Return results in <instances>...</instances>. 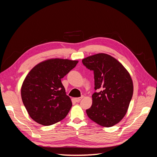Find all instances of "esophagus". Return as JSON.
Returning <instances> with one entry per match:
<instances>
[{"label": "esophagus", "instance_id": "obj_1", "mask_svg": "<svg viewBox=\"0 0 157 157\" xmlns=\"http://www.w3.org/2000/svg\"><path fill=\"white\" fill-rule=\"evenodd\" d=\"M82 99V97H80V98H75V100L76 102H79L81 99Z\"/></svg>", "mask_w": 157, "mask_h": 157}]
</instances>
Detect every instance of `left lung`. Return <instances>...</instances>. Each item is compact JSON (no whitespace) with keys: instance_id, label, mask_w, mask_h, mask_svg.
<instances>
[{"instance_id":"8db88e82","label":"left lung","mask_w":157,"mask_h":157,"mask_svg":"<svg viewBox=\"0 0 157 157\" xmlns=\"http://www.w3.org/2000/svg\"><path fill=\"white\" fill-rule=\"evenodd\" d=\"M83 65L94 75L95 92L88 117L103 127L119 122L127 112L133 96L129 73L119 61L106 54H97L82 59Z\"/></svg>"}]
</instances>
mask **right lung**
<instances>
[{
    "instance_id": "right-lung-1",
    "label": "right lung",
    "mask_w": 157,
    "mask_h": 157,
    "mask_svg": "<svg viewBox=\"0 0 157 157\" xmlns=\"http://www.w3.org/2000/svg\"><path fill=\"white\" fill-rule=\"evenodd\" d=\"M77 63L78 61L52 59L30 71L23 82L21 94L32 119L50 126L67 116L72 102L61 80Z\"/></svg>"
}]
</instances>
